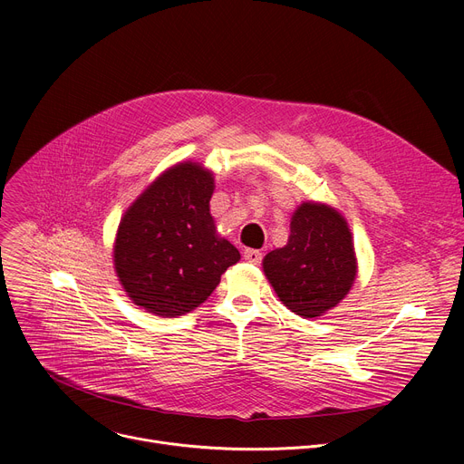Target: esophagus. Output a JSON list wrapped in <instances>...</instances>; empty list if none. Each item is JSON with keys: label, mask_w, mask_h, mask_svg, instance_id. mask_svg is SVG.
Returning a JSON list of instances; mask_svg holds the SVG:
<instances>
[{"label": "esophagus", "mask_w": 464, "mask_h": 464, "mask_svg": "<svg viewBox=\"0 0 464 464\" xmlns=\"http://www.w3.org/2000/svg\"><path fill=\"white\" fill-rule=\"evenodd\" d=\"M244 258H246L247 262H251V264H260L262 253H260L258 249H246V251H244Z\"/></svg>", "instance_id": "1"}]
</instances>
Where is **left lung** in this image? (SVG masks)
Listing matches in <instances>:
<instances>
[{"instance_id":"obj_1","label":"left lung","mask_w":464,"mask_h":464,"mask_svg":"<svg viewBox=\"0 0 464 464\" xmlns=\"http://www.w3.org/2000/svg\"><path fill=\"white\" fill-rule=\"evenodd\" d=\"M262 268L292 312L323 315L349 294L358 272L345 218L324 204H301L292 215L286 246L264 256Z\"/></svg>"}]
</instances>
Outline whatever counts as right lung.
Masks as SVG:
<instances>
[{
  "label": "right lung",
  "mask_w": 464,
  "mask_h": 464,
  "mask_svg": "<svg viewBox=\"0 0 464 464\" xmlns=\"http://www.w3.org/2000/svg\"><path fill=\"white\" fill-rule=\"evenodd\" d=\"M213 172L185 161L152 181L121 218L113 264L138 306L161 317L200 306L240 260L209 213Z\"/></svg>",
  "instance_id": "right-lung-1"
}]
</instances>
